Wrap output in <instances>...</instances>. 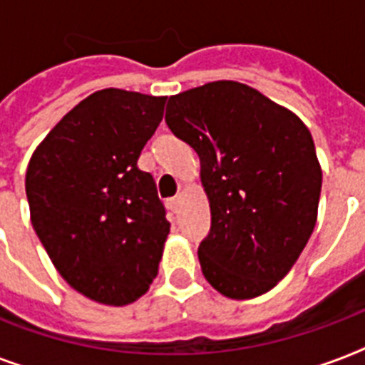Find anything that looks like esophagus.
I'll return each instance as SVG.
<instances>
[{
	"label": "esophagus",
	"instance_id": "34e87169",
	"mask_svg": "<svg viewBox=\"0 0 365 365\" xmlns=\"http://www.w3.org/2000/svg\"><path fill=\"white\" fill-rule=\"evenodd\" d=\"M166 205H168V208H170L172 212H178V208H180V197H174V199L168 200Z\"/></svg>",
	"mask_w": 365,
	"mask_h": 365
}]
</instances>
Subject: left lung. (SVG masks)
Wrapping results in <instances>:
<instances>
[{
    "instance_id": "8db88e82",
    "label": "left lung",
    "mask_w": 365,
    "mask_h": 365,
    "mask_svg": "<svg viewBox=\"0 0 365 365\" xmlns=\"http://www.w3.org/2000/svg\"><path fill=\"white\" fill-rule=\"evenodd\" d=\"M165 121L200 159L212 214L199 244L205 278L231 299L274 288L317 223L322 170L309 128L237 81L170 96Z\"/></svg>"
}]
</instances>
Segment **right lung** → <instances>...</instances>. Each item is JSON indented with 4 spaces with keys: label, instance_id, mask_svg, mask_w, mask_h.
Masks as SVG:
<instances>
[{
    "label": "right lung",
    "instance_id": "obj_1",
    "mask_svg": "<svg viewBox=\"0 0 365 365\" xmlns=\"http://www.w3.org/2000/svg\"><path fill=\"white\" fill-rule=\"evenodd\" d=\"M165 96L104 88L62 117L31 155V225L60 277L104 305H128L157 277L170 223L138 168Z\"/></svg>",
    "mask_w": 365,
    "mask_h": 365
}]
</instances>
